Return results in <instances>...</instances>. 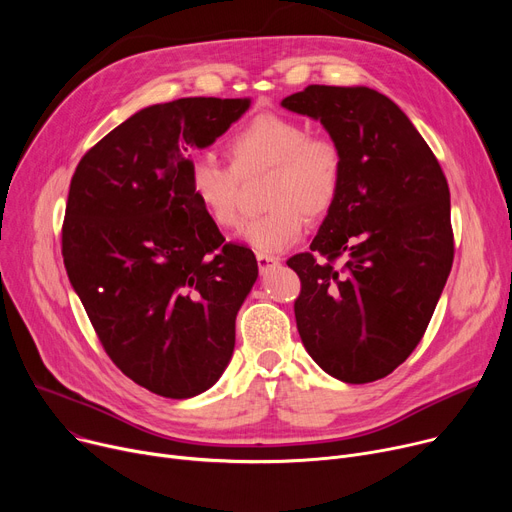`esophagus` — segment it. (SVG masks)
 Returning a JSON list of instances; mask_svg holds the SVG:
<instances>
[{
  "label": "esophagus",
  "instance_id": "obj_1",
  "mask_svg": "<svg viewBox=\"0 0 512 512\" xmlns=\"http://www.w3.org/2000/svg\"><path fill=\"white\" fill-rule=\"evenodd\" d=\"M257 263H259V272H261V274H267V272L276 270V267L280 265V259H278V257H272V255L257 253Z\"/></svg>",
  "mask_w": 512,
  "mask_h": 512
}]
</instances>
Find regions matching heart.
Instances as JSON below:
<instances>
[{
    "label": "heart",
    "mask_w": 512,
    "mask_h": 512,
    "mask_svg": "<svg viewBox=\"0 0 512 512\" xmlns=\"http://www.w3.org/2000/svg\"><path fill=\"white\" fill-rule=\"evenodd\" d=\"M230 166L209 153L188 164V191L211 224L234 228L240 222V178L267 170L265 213L251 218L240 240L259 253H278L292 245L309 218L326 215L342 186L344 159L340 147L311 132L297 120L280 114H259L230 134L226 143Z\"/></svg>",
    "instance_id": "obj_1"
}]
</instances>
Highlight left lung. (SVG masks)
Masks as SVG:
<instances>
[{"instance_id": "left-lung-1", "label": "left lung", "mask_w": 512, "mask_h": 512, "mask_svg": "<svg viewBox=\"0 0 512 512\" xmlns=\"http://www.w3.org/2000/svg\"><path fill=\"white\" fill-rule=\"evenodd\" d=\"M282 107L324 124L344 159L311 251L286 261L301 278V340L332 378L375 382L415 351L448 280L446 176L407 114L369 87L309 85Z\"/></svg>"}]
</instances>
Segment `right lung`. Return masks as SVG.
<instances>
[{"label": "right lung", "instance_id": "right-lung-1", "mask_svg": "<svg viewBox=\"0 0 512 512\" xmlns=\"http://www.w3.org/2000/svg\"><path fill=\"white\" fill-rule=\"evenodd\" d=\"M249 105H149L89 149L70 182V284L116 367L159 396L191 398L220 380L259 274L255 255L224 242L186 180L188 151L213 145Z\"/></svg>", "mask_w": 512, "mask_h": 512}]
</instances>
